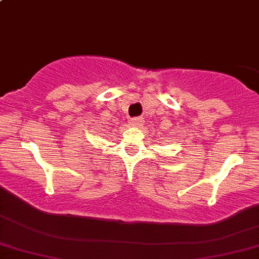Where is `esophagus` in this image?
<instances>
[{"mask_svg":"<svg viewBox=\"0 0 259 259\" xmlns=\"http://www.w3.org/2000/svg\"><path fill=\"white\" fill-rule=\"evenodd\" d=\"M131 124H133V126H140L143 122V119L142 117H133V119H131Z\"/></svg>","mask_w":259,"mask_h":259,"instance_id":"1","label":"esophagus"}]
</instances>
